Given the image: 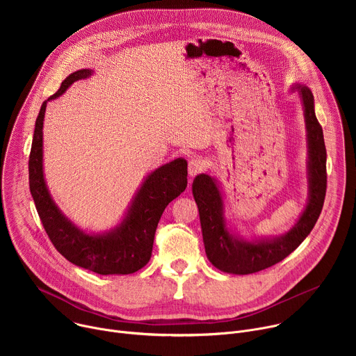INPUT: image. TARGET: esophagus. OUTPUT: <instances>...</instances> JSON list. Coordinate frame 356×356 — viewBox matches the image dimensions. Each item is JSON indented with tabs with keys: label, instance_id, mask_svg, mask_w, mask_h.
Listing matches in <instances>:
<instances>
[{
	"label": "esophagus",
	"instance_id": "esophagus-1",
	"mask_svg": "<svg viewBox=\"0 0 356 356\" xmlns=\"http://www.w3.org/2000/svg\"><path fill=\"white\" fill-rule=\"evenodd\" d=\"M202 169H204V162H202V161H200V159H190L188 161V175L190 176H195Z\"/></svg>",
	"mask_w": 356,
	"mask_h": 356
}]
</instances>
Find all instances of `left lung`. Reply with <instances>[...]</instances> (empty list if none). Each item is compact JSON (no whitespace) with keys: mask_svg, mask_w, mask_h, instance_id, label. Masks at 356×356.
<instances>
[{"mask_svg":"<svg viewBox=\"0 0 356 356\" xmlns=\"http://www.w3.org/2000/svg\"><path fill=\"white\" fill-rule=\"evenodd\" d=\"M290 90L298 92L306 122L309 198L297 222L287 232L272 238L258 236L252 241L242 238L227 224L224 195L218 181L206 173L193 180V195L198 207L207 258L221 272L249 275L276 265L307 238L321 214L327 190V150L323 128L316 117L312 90L298 83Z\"/></svg>","mask_w":356,"mask_h":356,"instance_id":"8db88e82","label":"left lung"}]
</instances>
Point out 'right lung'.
I'll return each instance as SVG.
<instances>
[{
  "instance_id": "obj_1",
  "label": "right lung",
  "mask_w": 356,
  "mask_h": 356,
  "mask_svg": "<svg viewBox=\"0 0 356 356\" xmlns=\"http://www.w3.org/2000/svg\"><path fill=\"white\" fill-rule=\"evenodd\" d=\"M92 73L91 69L72 73L42 104L29 155V190L47 236L69 262L98 275H129L149 262L165 209L187 187V162L179 158L150 172L132 197L121 222L110 231L90 234L72 222L56 206L44 181L42 129L49 101Z\"/></svg>"
}]
</instances>
